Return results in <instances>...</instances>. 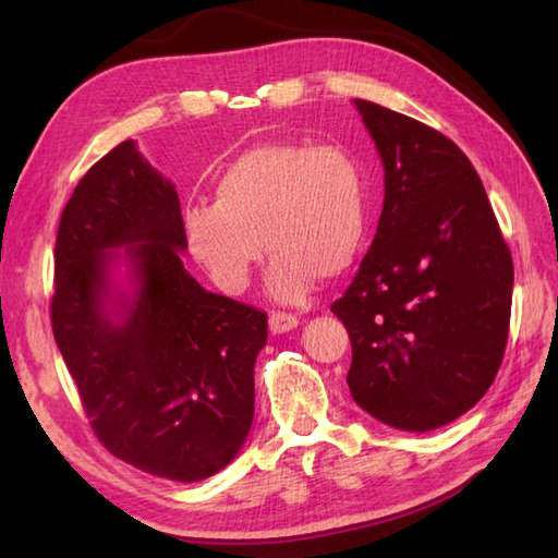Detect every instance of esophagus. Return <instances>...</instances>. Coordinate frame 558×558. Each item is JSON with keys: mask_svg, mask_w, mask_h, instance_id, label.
<instances>
[{"mask_svg": "<svg viewBox=\"0 0 558 558\" xmlns=\"http://www.w3.org/2000/svg\"><path fill=\"white\" fill-rule=\"evenodd\" d=\"M268 326L272 333H288V330L300 326V318L294 314H286V312H272L268 316Z\"/></svg>", "mask_w": 558, "mask_h": 558, "instance_id": "1", "label": "esophagus"}]
</instances>
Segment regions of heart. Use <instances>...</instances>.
Listing matches in <instances>:
<instances>
[{"label": "heart", "mask_w": 558, "mask_h": 558, "mask_svg": "<svg viewBox=\"0 0 558 558\" xmlns=\"http://www.w3.org/2000/svg\"><path fill=\"white\" fill-rule=\"evenodd\" d=\"M182 225L220 290L244 292L268 248V292L300 302L318 276L338 278L357 260L369 228L366 174L342 144L268 141L225 165L216 201L189 204Z\"/></svg>", "instance_id": "obj_1"}]
</instances>
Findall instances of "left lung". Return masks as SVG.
<instances>
[{"mask_svg": "<svg viewBox=\"0 0 558 558\" xmlns=\"http://www.w3.org/2000/svg\"><path fill=\"white\" fill-rule=\"evenodd\" d=\"M384 160L376 236L333 312L348 328V386L402 432L458 420L499 372L513 258L465 153L441 132L354 100Z\"/></svg>", "mask_w": 558, "mask_h": 558, "instance_id": "left-lung-1", "label": "left lung"}]
</instances>
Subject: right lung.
Segmentation results:
<instances>
[{
  "mask_svg": "<svg viewBox=\"0 0 558 558\" xmlns=\"http://www.w3.org/2000/svg\"><path fill=\"white\" fill-rule=\"evenodd\" d=\"M184 248L174 184L124 141L83 174L59 220L50 318L100 444L148 475L198 482L252 429L268 318L201 288ZM117 257L133 266L132 299L113 292Z\"/></svg>",
  "mask_w": 558,
  "mask_h": 558,
  "instance_id": "1",
  "label": "right lung"
}]
</instances>
